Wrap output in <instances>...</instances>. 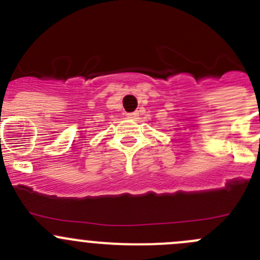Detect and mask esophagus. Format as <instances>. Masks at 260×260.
Masks as SVG:
<instances>
[{"label":"esophagus","mask_w":260,"mask_h":260,"mask_svg":"<svg viewBox=\"0 0 260 260\" xmlns=\"http://www.w3.org/2000/svg\"><path fill=\"white\" fill-rule=\"evenodd\" d=\"M128 118H132V119H136L138 117V112H133V113H128Z\"/></svg>","instance_id":"34e87169"}]
</instances>
